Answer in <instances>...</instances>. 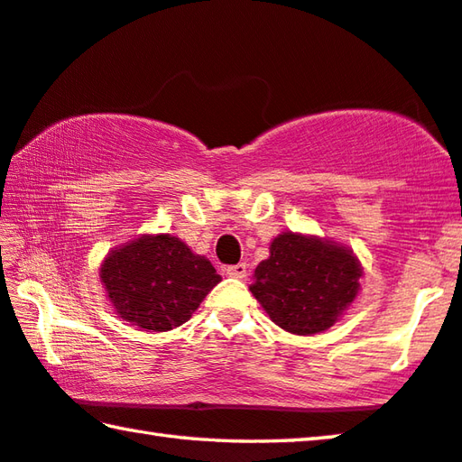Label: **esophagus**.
Segmentation results:
<instances>
[{"mask_svg": "<svg viewBox=\"0 0 462 462\" xmlns=\"http://www.w3.org/2000/svg\"><path fill=\"white\" fill-rule=\"evenodd\" d=\"M246 263H238V264H230L226 266V274L234 276V279H245L246 276Z\"/></svg>", "mask_w": 462, "mask_h": 462, "instance_id": "1", "label": "esophagus"}]
</instances>
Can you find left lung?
Returning a JSON list of instances; mask_svg holds the SVG:
<instances>
[{
  "label": "left lung",
  "mask_w": 462,
  "mask_h": 462,
  "mask_svg": "<svg viewBox=\"0 0 462 462\" xmlns=\"http://www.w3.org/2000/svg\"><path fill=\"white\" fill-rule=\"evenodd\" d=\"M359 276L362 268L351 250L284 232L256 266L250 291L284 331L313 335L329 329L351 305Z\"/></svg>",
  "instance_id": "left-lung-1"
}]
</instances>
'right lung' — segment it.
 Here are the masks:
<instances>
[{
	"instance_id": "add662e5",
	"label": "right lung",
	"mask_w": 462,
	"mask_h": 462,
	"mask_svg": "<svg viewBox=\"0 0 462 462\" xmlns=\"http://www.w3.org/2000/svg\"><path fill=\"white\" fill-rule=\"evenodd\" d=\"M100 281L125 321L147 331H170L188 321L220 274L180 238L159 234L113 250L100 268Z\"/></svg>"
}]
</instances>
